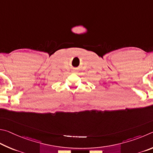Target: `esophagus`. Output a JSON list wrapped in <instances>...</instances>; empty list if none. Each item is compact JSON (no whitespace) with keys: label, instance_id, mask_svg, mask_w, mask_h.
Segmentation results:
<instances>
[{"label":"esophagus","instance_id":"1","mask_svg":"<svg viewBox=\"0 0 153 153\" xmlns=\"http://www.w3.org/2000/svg\"><path fill=\"white\" fill-rule=\"evenodd\" d=\"M73 72H75V71H73Z\"/></svg>","mask_w":153,"mask_h":153}]
</instances>
